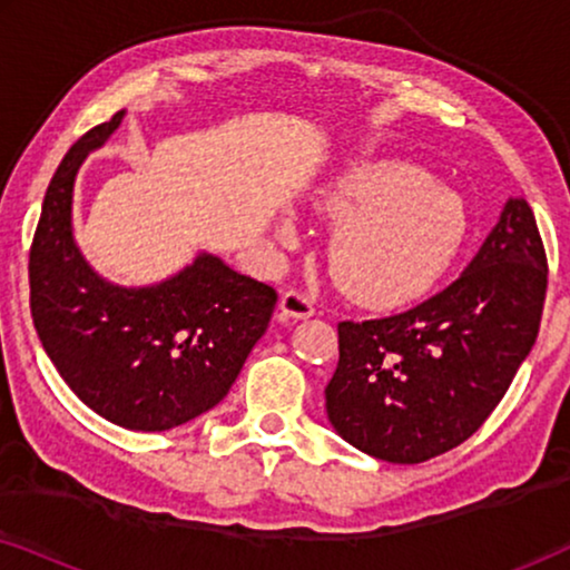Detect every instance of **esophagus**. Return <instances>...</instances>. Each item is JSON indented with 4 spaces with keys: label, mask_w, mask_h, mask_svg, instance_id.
Listing matches in <instances>:
<instances>
[{
    "label": "esophagus",
    "mask_w": 570,
    "mask_h": 570,
    "mask_svg": "<svg viewBox=\"0 0 570 570\" xmlns=\"http://www.w3.org/2000/svg\"><path fill=\"white\" fill-rule=\"evenodd\" d=\"M314 301L301 291H287L279 298V316L283 318H308L314 316Z\"/></svg>",
    "instance_id": "esophagus-1"
}]
</instances>
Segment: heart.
<instances>
[{
	"label": "heart",
	"mask_w": 570,
	"mask_h": 570,
	"mask_svg": "<svg viewBox=\"0 0 570 570\" xmlns=\"http://www.w3.org/2000/svg\"><path fill=\"white\" fill-rule=\"evenodd\" d=\"M316 205L340 223L330 246L334 277L371 306H400L423 295L466 236L462 199L404 160L350 163L318 191ZM277 236L298 244V220L279 217Z\"/></svg>",
	"instance_id": "obj_1"
}]
</instances>
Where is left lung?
<instances>
[{
  "label": "left lung",
  "instance_id": "1",
  "mask_svg": "<svg viewBox=\"0 0 570 570\" xmlns=\"http://www.w3.org/2000/svg\"><path fill=\"white\" fill-rule=\"evenodd\" d=\"M548 256L527 199L501 220L462 277L386 318L340 322L326 415L368 456L420 464L464 443L509 392L540 332Z\"/></svg>",
  "mask_w": 570,
  "mask_h": 570
}]
</instances>
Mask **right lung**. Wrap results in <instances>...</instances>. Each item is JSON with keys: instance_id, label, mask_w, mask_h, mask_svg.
<instances>
[{"instance_id": "obj_1", "label": "right lung", "mask_w": 570, "mask_h": 570, "mask_svg": "<svg viewBox=\"0 0 570 570\" xmlns=\"http://www.w3.org/2000/svg\"><path fill=\"white\" fill-rule=\"evenodd\" d=\"M124 114L85 131L46 189L30 246V314L59 376L92 412L153 433L189 423L230 392L277 293L213 254L147 287L108 283L85 262L72 236L75 178Z\"/></svg>"}]
</instances>
